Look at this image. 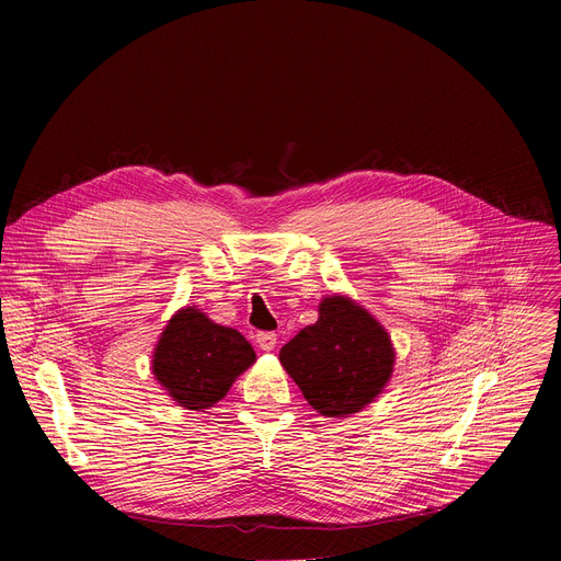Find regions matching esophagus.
Segmentation results:
<instances>
[{
  "label": "esophagus",
  "instance_id": "34e87169",
  "mask_svg": "<svg viewBox=\"0 0 561 561\" xmlns=\"http://www.w3.org/2000/svg\"><path fill=\"white\" fill-rule=\"evenodd\" d=\"M257 346L262 348V351H273L275 346H277V335L275 333H260L257 335Z\"/></svg>",
  "mask_w": 561,
  "mask_h": 561
}]
</instances>
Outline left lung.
<instances>
[{"instance_id": "1", "label": "left lung", "mask_w": 561, "mask_h": 561, "mask_svg": "<svg viewBox=\"0 0 561 561\" xmlns=\"http://www.w3.org/2000/svg\"><path fill=\"white\" fill-rule=\"evenodd\" d=\"M317 322L279 351L284 370L324 417H351L379 397L392 377L388 331L348 295H327Z\"/></svg>"}]
</instances>
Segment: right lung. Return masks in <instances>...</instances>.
Segmentation results:
<instances>
[{"instance_id":"right-lung-1","label":"right lung","mask_w":561,"mask_h":561,"mask_svg":"<svg viewBox=\"0 0 561 561\" xmlns=\"http://www.w3.org/2000/svg\"><path fill=\"white\" fill-rule=\"evenodd\" d=\"M255 359L242 333L215 324L197 306H184L159 335L150 370L178 407L202 413L224 399Z\"/></svg>"}]
</instances>
